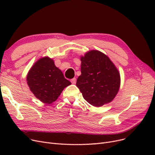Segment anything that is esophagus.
<instances>
[{
  "label": "esophagus",
  "instance_id": "1",
  "mask_svg": "<svg viewBox=\"0 0 155 155\" xmlns=\"http://www.w3.org/2000/svg\"><path fill=\"white\" fill-rule=\"evenodd\" d=\"M70 81H71V83H72V84H75L76 83V78H72L71 80H70Z\"/></svg>",
  "mask_w": 155,
  "mask_h": 155
}]
</instances>
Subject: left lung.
Returning <instances> with one entry per match:
<instances>
[{"label": "left lung", "mask_w": 155, "mask_h": 155, "mask_svg": "<svg viewBox=\"0 0 155 155\" xmlns=\"http://www.w3.org/2000/svg\"><path fill=\"white\" fill-rule=\"evenodd\" d=\"M81 74L76 86L88 104L101 107L113 100L120 86V75L110 59L98 50L81 58Z\"/></svg>", "instance_id": "1"}]
</instances>
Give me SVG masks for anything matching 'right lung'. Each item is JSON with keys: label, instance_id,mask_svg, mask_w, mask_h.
Masks as SVG:
<instances>
[{"label": "right lung", "instance_id": "add662e5", "mask_svg": "<svg viewBox=\"0 0 155 155\" xmlns=\"http://www.w3.org/2000/svg\"><path fill=\"white\" fill-rule=\"evenodd\" d=\"M26 80L35 96L47 104L55 101L63 89L71 85L48 57L41 58L35 63L28 73Z\"/></svg>", "mask_w": 155, "mask_h": 155}]
</instances>
